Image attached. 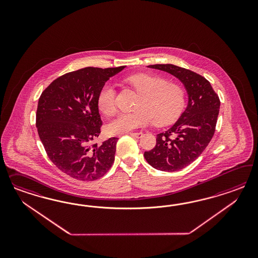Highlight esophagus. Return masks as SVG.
Segmentation results:
<instances>
[{
	"mask_svg": "<svg viewBox=\"0 0 258 258\" xmlns=\"http://www.w3.org/2000/svg\"><path fill=\"white\" fill-rule=\"evenodd\" d=\"M130 135H132L133 137H136V138H140L141 136L143 135V133H130Z\"/></svg>",
	"mask_w": 258,
	"mask_h": 258,
	"instance_id": "esophagus-1",
	"label": "esophagus"
}]
</instances>
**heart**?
I'll use <instances>...</instances> for the list:
<instances>
[{
    "label": "heart",
    "instance_id": "b5f03b06",
    "mask_svg": "<svg viewBox=\"0 0 258 258\" xmlns=\"http://www.w3.org/2000/svg\"><path fill=\"white\" fill-rule=\"evenodd\" d=\"M127 82L141 94L135 111L121 112L109 125V132L122 134L149 125L170 124L179 117L185 107L186 92L180 83L168 82L165 78L141 73L127 78ZM97 107L106 116L116 111V92L107 82L97 95Z\"/></svg>",
    "mask_w": 258,
    "mask_h": 258
}]
</instances>
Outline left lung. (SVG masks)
Listing matches in <instances>:
<instances>
[{"instance_id": "1", "label": "left lung", "mask_w": 258, "mask_h": 258, "mask_svg": "<svg viewBox=\"0 0 258 258\" xmlns=\"http://www.w3.org/2000/svg\"><path fill=\"white\" fill-rule=\"evenodd\" d=\"M149 68L164 71L183 83L187 108L166 132L157 135L156 146L144 153L151 166L162 171H178L192 164L210 143L219 116V95L203 76L173 64H154Z\"/></svg>"}]
</instances>
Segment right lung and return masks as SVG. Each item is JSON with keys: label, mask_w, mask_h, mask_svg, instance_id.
I'll list each match as a JSON object with an SVG mask.
<instances>
[{"label": "right lung", "mask_w": 258, "mask_h": 258, "mask_svg": "<svg viewBox=\"0 0 258 258\" xmlns=\"http://www.w3.org/2000/svg\"><path fill=\"white\" fill-rule=\"evenodd\" d=\"M86 67L55 79L42 92L36 125L47 155L55 166L79 180L103 177L114 162L118 138L93 143L101 133L97 95L109 78L123 70Z\"/></svg>", "instance_id": "obj_1"}]
</instances>
